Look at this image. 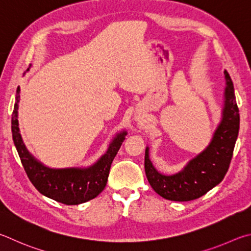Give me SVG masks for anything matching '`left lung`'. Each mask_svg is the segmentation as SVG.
<instances>
[{
    "label": "left lung",
    "mask_w": 251,
    "mask_h": 251,
    "mask_svg": "<svg viewBox=\"0 0 251 251\" xmlns=\"http://www.w3.org/2000/svg\"><path fill=\"white\" fill-rule=\"evenodd\" d=\"M224 74L227 87L223 120L205 151L190 161L181 172L163 175L152 165L149 159V148H147L144 169L148 181L153 190L165 200L187 201L199 199L221 183L229 169L238 137L240 119L231 78L227 70Z\"/></svg>",
    "instance_id": "1"
}]
</instances>
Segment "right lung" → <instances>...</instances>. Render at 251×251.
Listing matches in <instances>:
<instances>
[{"mask_svg":"<svg viewBox=\"0 0 251 251\" xmlns=\"http://www.w3.org/2000/svg\"><path fill=\"white\" fill-rule=\"evenodd\" d=\"M19 102L20 87L16 90V100L12 114V135L22 165L35 188L41 194L66 205H78L98 196L107 185L111 163L125 140L126 131L117 134L105 154L90 168L50 169L35 160L26 150L17 120Z\"/></svg>","mask_w":251,"mask_h":251,"instance_id":"add662e5","label":"right lung"}]
</instances>
